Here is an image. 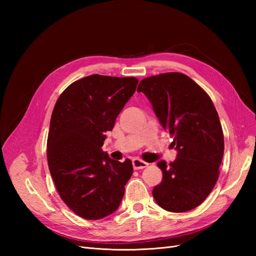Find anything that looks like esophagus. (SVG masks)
<instances>
[{
  "instance_id": "esophagus-1",
  "label": "esophagus",
  "mask_w": 256,
  "mask_h": 256,
  "mask_svg": "<svg viewBox=\"0 0 256 256\" xmlns=\"http://www.w3.org/2000/svg\"><path fill=\"white\" fill-rule=\"evenodd\" d=\"M132 166H134V170H141V168H146L147 166H148V164L141 159H138V158H134L132 160Z\"/></svg>"
}]
</instances>
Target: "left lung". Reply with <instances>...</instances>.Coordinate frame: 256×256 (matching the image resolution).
Masks as SVG:
<instances>
[{
	"label": "left lung",
	"mask_w": 256,
	"mask_h": 256,
	"mask_svg": "<svg viewBox=\"0 0 256 256\" xmlns=\"http://www.w3.org/2000/svg\"><path fill=\"white\" fill-rule=\"evenodd\" d=\"M138 92L148 98L178 150L168 166L158 162L164 178L154 198L168 212L191 210L210 194L220 174L224 136L218 112L207 92L182 72L145 78Z\"/></svg>",
	"instance_id": "obj_1"
}]
</instances>
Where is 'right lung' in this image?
<instances>
[{"mask_svg":"<svg viewBox=\"0 0 256 256\" xmlns=\"http://www.w3.org/2000/svg\"><path fill=\"white\" fill-rule=\"evenodd\" d=\"M138 82L134 76L92 74L69 85L54 106L48 166L60 198L81 218H104L122 202L132 164L110 159L102 146Z\"/></svg>","mask_w":256,"mask_h":256,"instance_id":"1","label":"right lung"}]
</instances>
